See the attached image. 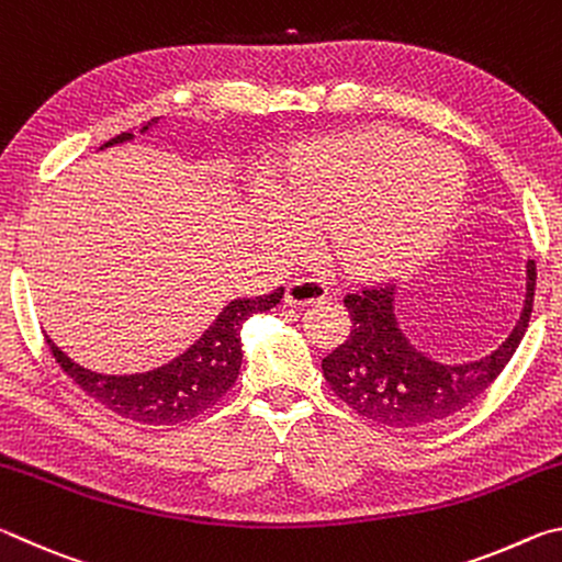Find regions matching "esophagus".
Returning <instances> with one entry per match:
<instances>
[{"mask_svg": "<svg viewBox=\"0 0 562 562\" xmlns=\"http://www.w3.org/2000/svg\"><path fill=\"white\" fill-rule=\"evenodd\" d=\"M327 284L317 278H294L288 290H284V302L288 304H312L327 297Z\"/></svg>", "mask_w": 562, "mask_h": 562, "instance_id": "1", "label": "esophagus"}]
</instances>
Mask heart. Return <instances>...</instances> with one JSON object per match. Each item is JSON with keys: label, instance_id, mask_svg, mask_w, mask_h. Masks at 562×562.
Returning a JSON list of instances; mask_svg holds the SVG:
<instances>
[{"label": "heart", "instance_id": "1", "mask_svg": "<svg viewBox=\"0 0 562 562\" xmlns=\"http://www.w3.org/2000/svg\"><path fill=\"white\" fill-rule=\"evenodd\" d=\"M465 173L449 148L404 128L369 126L290 150L252 193V225L272 252L297 258L325 223L339 268L361 280L414 270L439 247L463 201Z\"/></svg>", "mask_w": 562, "mask_h": 562}]
</instances>
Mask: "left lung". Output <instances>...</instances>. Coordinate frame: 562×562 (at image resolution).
I'll return each mask as SVG.
<instances>
[{"instance_id": "8db88e82", "label": "left lung", "mask_w": 562, "mask_h": 562, "mask_svg": "<svg viewBox=\"0 0 562 562\" xmlns=\"http://www.w3.org/2000/svg\"><path fill=\"white\" fill-rule=\"evenodd\" d=\"M536 297V262L528 260V288L518 325L488 357L443 364L418 351L394 317V284L347 294L351 331L322 359V372L341 402L369 422L406 429L459 414L493 384L516 355Z\"/></svg>"}]
</instances>
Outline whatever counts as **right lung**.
Instances as JSON below:
<instances>
[{
  "instance_id": "right-lung-1",
  "label": "right lung",
  "mask_w": 562,
  "mask_h": 562,
  "mask_svg": "<svg viewBox=\"0 0 562 562\" xmlns=\"http://www.w3.org/2000/svg\"><path fill=\"white\" fill-rule=\"evenodd\" d=\"M154 123H158V119H150L148 126H154ZM148 126H144V131H148ZM128 138L131 133H121L109 144H103V148L123 144ZM282 294L284 288H278L270 294H260V297L233 300L195 345H190L183 355L146 374L116 376L91 372V369L66 357L49 337L44 335V339L56 364L74 379V384H79L81 392L97 398L113 414L148 426L183 424L207 412L231 392L237 374H240L243 322L252 317L255 312L272 310L282 300Z\"/></svg>"
}]
</instances>
